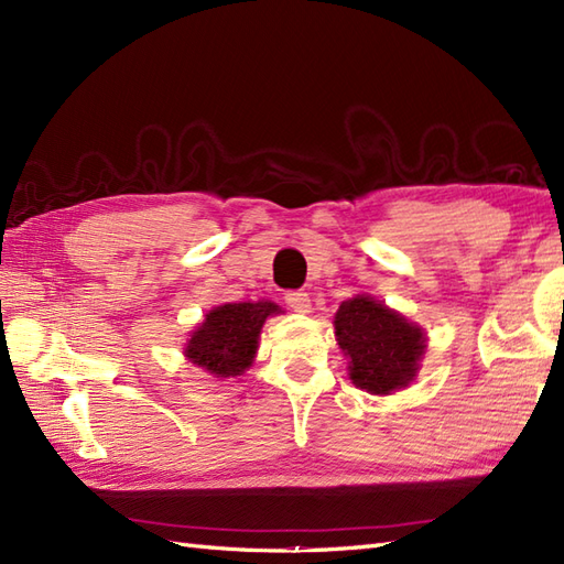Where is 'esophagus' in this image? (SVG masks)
I'll list each match as a JSON object with an SVG mask.
<instances>
[{"instance_id":"obj_1","label":"esophagus","mask_w":564,"mask_h":564,"mask_svg":"<svg viewBox=\"0 0 564 564\" xmlns=\"http://www.w3.org/2000/svg\"><path fill=\"white\" fill-rule=\"evenodd\" d=\"M284 303L292 308L294 313H311V296L308 292H286Z\"/></svg>"}]
</instances>
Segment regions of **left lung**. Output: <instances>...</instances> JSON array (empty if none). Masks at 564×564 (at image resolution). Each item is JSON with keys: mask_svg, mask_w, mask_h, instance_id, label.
Returning a JSON list of instances; mask_svg holds the SVG:
<instances>
[{"mask_svg": "<svg viewBox=\"0 0 564 564\" xmlns=\"http://www.w3.org/2000/svg\"><path fill=\"white\" fill-rule=\"evenodd\" d=\"M334 329L338 348L348 357L350 381L360 390L390 395L414 381L425 352L419 324L377 299L357 294L338 305Z\"/></svg>", "mask_w": 564, "mask_h": 564, "instance_id": "obj_1", "label": "left lung"}]
</instances>
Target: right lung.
I'll use <instances>...</instances> for the list:
<instances>
[{
    "label": "right lung",
    "mask_w": 564,
    "mask_h": 564,
    "mask_svg": "<svg viewBox=\"0 0 564 564\" xmlns=\"http://www.w3.org/2000/svg\"><path fill=\"white\" fill-rule=\"evenodd\" d=\"M280 308L270 301L224 303L209 311L185 344V357L216 379L240 377L251 367L263 322Z\"/></svg>",
    "instance_id": "right-lung-1"
}]
</instances>
